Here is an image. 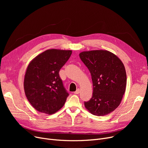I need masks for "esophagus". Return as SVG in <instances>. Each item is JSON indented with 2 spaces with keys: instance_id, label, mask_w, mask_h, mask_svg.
Listing matches in <instances>:
<instances>
[{
  "instance_id": "esophagus-1",
  "label": "esophagus",
  "mask_w": 148,
  "mask_h": 148,
  "mask_svg": "<svg viewBox=\"0 0 148 148\" xmlns=\"http://www.w3.org/2000/svg\"><path fill=\"white\" fill-rule=\"evenodd\" d=\"M79 93H80V89H78L76 90V91L74 92V94H79Z\"/></svg>"
}]
</instances>
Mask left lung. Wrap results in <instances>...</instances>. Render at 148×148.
Masks as SVG:
<instances>
[{"label": "left lung", "instance_id": "8db88e82", "mask_svg": "<svg viewBox=\"0 0 148 148\" xmlns=\"http://www.w3.org/2000/svg\"><path fill=\"white\" fill-rule=\"evenodd\" d=\"M79 56L91 74L92 98L84 106L92 114L101 116L117 108L125 92L127 74L121 59L113 53L103 50L82 51Z\"/></svg>", "mask_w": 148, "mask_h": 148}]
</instances>
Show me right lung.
Returning a JSON list of instances; mask_svg holds the SVG:
<instances>
[{
  "instance_id": "right-lung-1",
  "label": "right lung",
  "mask_w": 148,
  "mask_h": 148,
  "mask_svg": "<svg viewBox=\"0 0 148 148\" xmlns=\"http://www.w3.org/2000/svg\"><path fill=\"white\" fill-rule=\"evenodd\" d=\"M72 50L49 49L38 54L28 65L24 79L25 95L38 112L51 114L64 106L68 93L59 72Z\"/></svg>"
}]
</instances>
